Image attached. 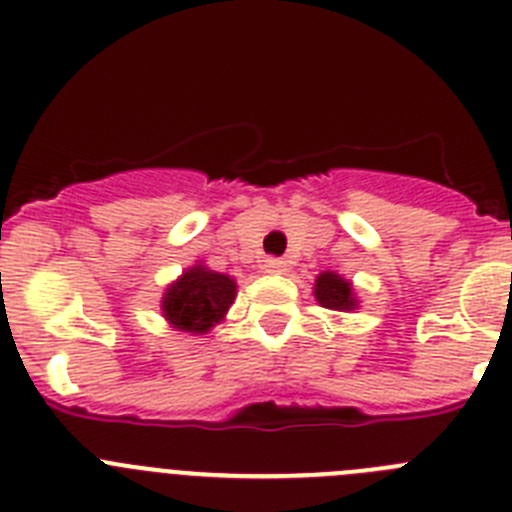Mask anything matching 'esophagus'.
<instances>
[{"instance_id": "esophagus-1", "label": "esophagus", "mask_w": 512, "mask_h": 512, "mask_svg": "<svg viewBox=\"0 0 512 512\" xmlns=\"http://www.w3.org/2000/svg\"><path fill=\"white\" fill-rule=\"evenodd\" d=\"M264 271L266 274H284V271H287V261L271 256V259L264 261Z\"/></svg>"}]
</instances>
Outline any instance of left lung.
<instances>
[{
    "label": "left lung",
    "mask_w": 512,
    "mask_h": 512,
    "mask_svg": "<svg viewBox=\"0 0 512 512\" xmlns=\"http://www.w3.org/2000/svg\"><path fill=\"white\" fill-rule=\"evenodd\" d=\"M315 300L320 302L328 310H354L356 297L351 282L343 277H338L336 271H323L318 279H315Z\"/></svg>",
    "instance_id": "1"
}]
</instances>
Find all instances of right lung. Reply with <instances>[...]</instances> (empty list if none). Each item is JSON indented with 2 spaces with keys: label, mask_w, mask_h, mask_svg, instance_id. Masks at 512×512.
Returning a JSON list of instances; mask_svg holds the SVG:
<instances>
[{
  "label": "right lung",
  "mask_w": 512,
  "mask_h": 512,
  "mask_svg": "<svg viewBox=\"0 0 512 512\" xmlns=\"http://www.w3.org/2000/svg\"><path fill=\"white\" fill-rule=\"evenodd\" d=\"M235 300V282L228 274L194 264L182 277L169 284L161 300L164 318L171 328L184 333H207L225 318Z\"/></svg>",
  "instance_id": "1"
}]
</instances>
